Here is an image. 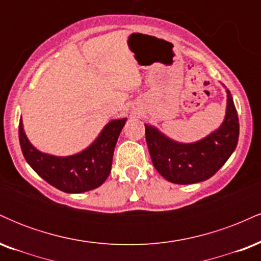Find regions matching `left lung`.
<instances>
[{"mask_svg":"<svg viewBox=\"0 0 261 261\" xmlns=\"http://www.w3.org/2000/svg\"><path fill=\"white\" fill-rule=\"evenodd\" d=\"M146 127L152 163L158 173L175 184L207 180L233 153L238 143L239 121L233 98L227 89L226 118L220 128L194 143H179L153 126Z\"/></svg>","mask_w":261,"mask_h":261,"instance_id":"left-lung-1","label":"left lung"}]
</instances>
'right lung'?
<instances>
[{"mask_svg":"<svg viewBox=\"0 0 261 261\" xmlns=\"http://www.w3.org/2000/svg\"><path fill=\"white\" fill-rule=\"evenodd\" d=\"M126 119L112 120L85 151L56 157L38 151L27 139L19 120V143L29 166L45 181L65 193H85L100 187L110 174L114 148Z\"/></svg>","mask_w":261,"mask_h":261,"instance_id":"obj_1","label":"right lung"}]
</instances>
